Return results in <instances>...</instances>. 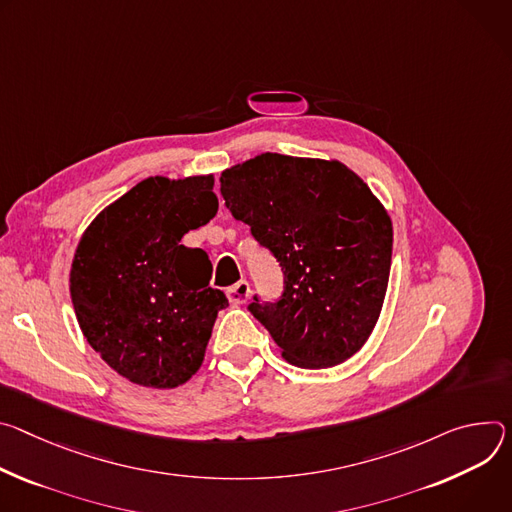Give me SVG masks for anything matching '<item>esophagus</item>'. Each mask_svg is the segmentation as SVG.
Returning <instances> with one entry per match:
<instances>
[{"mask_svg": "<svg viewBox=\"0 0 512 512\" xmlns=\"http://www.w3.org/2000/svg\"><path fill=\"white\" fill-rule=\"evenodd\" d=\"M225 295H227V299H230L232 305H244V303L250 299V285H248V280L236 282L234 287H230V289L225 291Z\"/></svg>", "mask_w": 512, "mask_h": 512, "instance_id": "1", "label": "esophagus"}]
</instances>
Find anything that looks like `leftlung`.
I'll return each instance as SVG.
<instances>
[{"label": "left lung", "mask_w": 512, "mask_h": 512, "mask_svg": "<svg viewBox=\"0 0 512 512\" xmlns=\"http://www.w3.org/2000/svg\"><path fill=\"white\" fill-rule=\"evenodd\" d=\"M221 195L285 270V293L252 303L282 358L331 368L368 342L392 258V221L370 187L339 160L258 154L225 168Z\"/></svg>", "instance_id": "left-lung-1"}]
</instances>
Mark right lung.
Listing matches in <instances>:
<instances>
[{"mask_svg": "<svg viewBox=\"0 0 512 512\" xmlns=\"http://www.w3.org/2000/svg\"><path fill=\"white\" fill-rule=\"evenodd\" d=\"M213 175L148 177L109 203L83 232L69 291L79 327L126 380L177 388L203 364L219 309L211 262L181 244L217 213Z\"/></svg>", "mask_w": 512, "mask_h": 512, "instance_id": "obj_1", "label": "right lung"}]
</instances>
